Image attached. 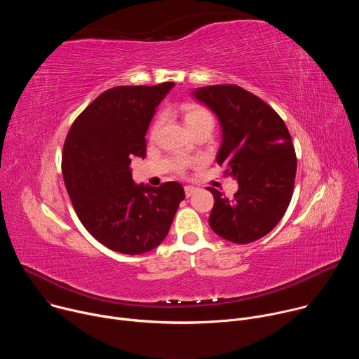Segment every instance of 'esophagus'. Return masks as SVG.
<instances>
[{
    "label": "esophagus",
    "instance_id": "esophagus-1",
    "mask_svg": "<svg viewBox=\"0 0 359 359\" xmlns=\"http://www.w3.org/2000/svg\"><path fill=\"white\" fill-rule=\"evenodd\" d=\"M194 191H196V187H193V186H184V194H186V197H190Z\"/></svg>",
    "mask_w": 359,
    "mask_h": 359
}]
</instances>
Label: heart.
Here are the masks:
<instances>
[{"label": "heart", "instance_id": "1", "mask_svg": "<svg viewBox=\"0 0 359 359\" xmlns=\"http://www.w3.org/2000/svg\"><path fill=\"white\" fill-rule=\"evenodd\" d=\"M180 112H182V115H183V119H184L186 126H187L190 130H194V129L201 128V126H213V125H215V118H213L212 112H210L208 108H204V107L187 104V105H183V107L180 108ZM159 123H161V121L156 119L155 123L151 125V129H150L151 133L156 132ZM186 168H187V163H186V162H182V163H179V166H177V170H179V172H184Z\"/></svg>", "mask_w": 359, "mask_h": 359}]
</instances>
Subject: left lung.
I'll use <instances>...</instances> for the list:
<instances>
[{
  "label": "left lung",
  "instance_id": "1",
  "mask_svg": "<svg viewBox=\"0 0 359 359\" xmlns=\"http://www.w3.org/2000/svg\"><path fill=\"white\" fill-rule=\"evenodd\" d=\"M193 95L219 118L223 130L217 163L238 180L227 198L215 187L209 224L236 244L264 237L283 219L294 191L297 156L281 116L263 99L237 85L197 88Z\"/></svg>",
  "mask_w": 359,
  "mask_h": 359
}]
</instances>
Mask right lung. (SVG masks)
I'll list each match as a JSON object with an SVG mask.
<instances>
[{"instance_id":"1","label":"right lung","mask_w":359,"mask_h":359,"mask_svg":"<svg viewBox=\"0 0 359 359\" xmlns=\"http://www.w3.org/2000/svg\"><path fill=\"white\" fill-rule=\"evenodd\" d=\"M173 82L115 86L74 121L62 151L64 182L83 227L108 248L143 254L169 233L183 186L135 184L130 158L146 156L149 123Z\"/></svg>"}]
</instances>
